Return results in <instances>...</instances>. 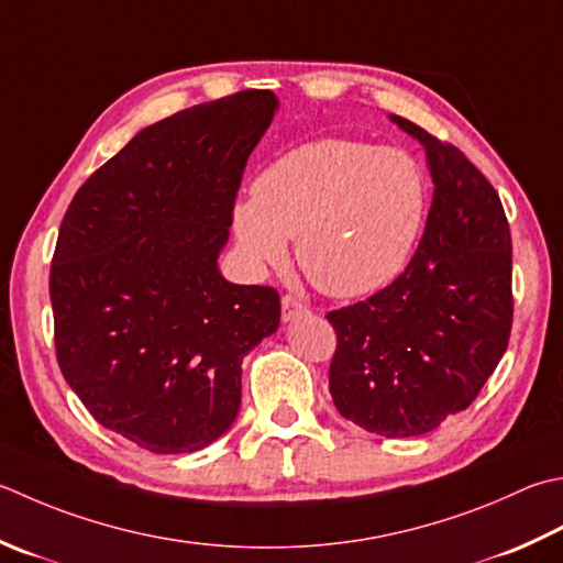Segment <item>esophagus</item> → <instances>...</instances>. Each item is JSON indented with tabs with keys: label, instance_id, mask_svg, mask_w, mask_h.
I'll use <instances>...</instances> for the list:
<instances>
[{
	"label": "esophagus",
	"instance_id": "esophagus-1",
	"mask_svg": "<svg viewBox=\"0 0 563 563\" xmlns=\"http://www.w3.org/2000/svg\"><path fill=\"white\" fill-rule=\"evenodd\" d=\"M307 314V307L292 295L283 297V322H292V319Z\"/></svg>",
	"mask_w": 563,
	"mask_h": 563
}]
</instances>
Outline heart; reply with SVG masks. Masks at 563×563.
<instances>
[{"label": "heart", "mask_w": 563, "mask_h": 563, "mask_svg": "<svg viewBox=\"0 0 563 563\" xmlns=\"http://www.w3.org/2000/svg\"><path fill=\"white\" fill-rule=\"evenodd\" d=\"M422 214L424 178L412 156L317 139L273 161L231 224L253 268L280 266L297 239V263L319 290L361 297L400 273Z\"/></svg>", "instance_id": "heart-1"}]
</instances>
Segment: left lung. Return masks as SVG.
I'll return each mask as SVG.
<instances>
[{"label":"left lung","instance_id":"1","mask_svg":"<svg viewBox=\"0 0 563 563\" xmlns=\"http://www.w3.org/2000/svg\"><path fill=\"white\" fill-rule=\"evenodd\" d=\"M427 153L432 207L405 273L366 302L329 312V393L380 437H420L476 400L512 327V241L493 185L459 148L390 114Z\"/></svg>","mask_w":563,"mask_h":563}]
</instances>
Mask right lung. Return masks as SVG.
I'll use <instances>...</instances> for the list:
<instances>
[{
	"label": "right lung",
	"instance_id": "1",
	"mask_svg": "<svg viewBox=\"0 0 563 563\" xmlns=\"http://www.w3.org/2000/svg\"><path fill=\"white\" fill-rule=\"evenodd\" d=\"M278 107L246 90L141 129L63 217L51 266L60 371L99 424L153 454L222 437L241 363L280 327L278 292L219 271L241 173Z\"/></svg>",
	"mask_w": 563,
	"mask_h": 563
}]
</instances>
